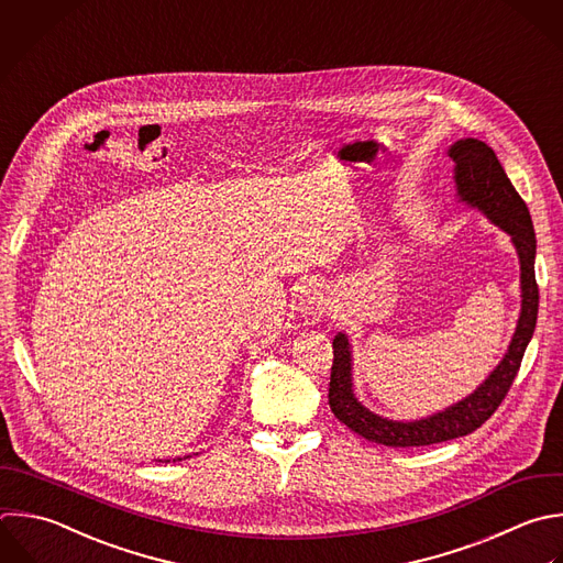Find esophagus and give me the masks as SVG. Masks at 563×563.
I'll list each match as a JSON object with an SVG mask.
<instances>
[{
    "label": "esophagus",
    "instance_id": "obj_1",
    "mask_svg": "<svg viewBox=\"0 0 563 563\" xmlns=\"http://www.w3.org/2000/svg\"><path fill=\"white\" fill-rule=\"evenodd\" d=\"M310 310H312V314H321V312L325 310V301H323L321 297H312V301H310Z\"/></svg>",
    "mask_w": 563,
    "mask_h": 563
}]
</instances>
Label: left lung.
Returning a JSON list of instances; mask_svg holds the SVG:
<instances>
[{
  "label": "left lung",
  "mask_w": 563,
  "mask_h": 563,
  "mask_svg": "<svg viewBox=\"0 0 563 563\" xmlns=\"http://www.w3.org/2000/svg\"><path fill=\"white\" fill-rule=\"evenodd\" d=\"M449 156L455 163V185L457 196L477 207L490 222L501 227L510 238L519 255L521 264V312L508 345L506 356L493 369V374L464 400L455 402L453 407L416 420V422H398L387 420L369 409H365L352 394V365H350V343L345 334H336L332 341V372H330V389L328 402L332 413L354 433L363 435L369 442L385 444V446H424L444 440H453L466 433H473L482 427L495 409L506 398L526 345L534 332L537 323V308H539V286L534 279V231L532 220L528 213L526 202L510 185L508 176L504 174L495 152L477 141L464 139L457 141Z\"/></svg>",
  "instance_id": "1"
}]
</instances>
